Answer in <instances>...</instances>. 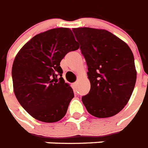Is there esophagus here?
<instances>
[{"instance_id": "34e87169", "label": "esophagus", "mask_w": 148, "mask_h": 148, "mask_svg": "<svg viewBox=\"0 0 148 148\" xmlns=\"http://www.w3.org/2000/svg\"><path fill=\"white\" fill-rule=\"evenodd\" d=\"M73 85V87L74 88H75L77 85H78V82H75L73 83V85Z\"/></svg>"}]
</instances>
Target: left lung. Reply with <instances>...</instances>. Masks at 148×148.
Segmentation results:
<instances>
[{
  "instance_id": "1",
  "label": "left lung",
  "mask_w": 148,
  "mask_h": 148,
  "mask_svg": "<svg viewBox=\"0 0 148 148\" xmlns=\"http://www.w3.org/2000/svg\"><path fill=\"white\" fill-rule=\"evenodd\" d=\"M88 66L91 89L82 97L91 115L111 117L119 113L131 97L137 72L132 51L125 42L105 29H73Z\"/></svg>"
}]
</instances>
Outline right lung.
<instances>
[{
  "instance_id": "right-lung-1",
  "label": "right lung",
  "mask_w": 148,
  "mask_h": 148,
  "mask_svg": "<svg viewBox=\"0 0 148 148\" xmlns=\"http://www.w3.org/2000/svg\"><path fill=\"white\" fill-rule=\"evenodd\" d=\"M79 47L69 28H55L36 35L19 50L12 67L13 91L33 118L56 123L66 115L74 93L61 77L60 64Z\"/></svg>"
}]
</instances>
